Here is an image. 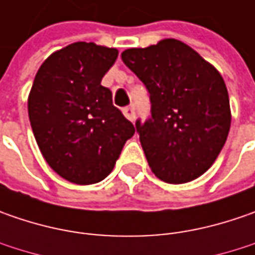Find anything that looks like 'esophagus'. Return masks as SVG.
I'll use <instances>...</instances> for the list:
<instances>
[{"instance_id":"esophagus-1","label":"esophagus","mask_w":255,"mask_h":255,"mask_svg":"<svg viewBox=\"0 0 255 255\" xmlns=\"http://www.w3.org/2000/svg\"><path fill=\"white\" fill-rule=\"evenodd\" d=\"M123 115L129 119V121H134V116H136V111H134V108L133 106H126L125 109H123Z\"/></svg>"}]
</instances>
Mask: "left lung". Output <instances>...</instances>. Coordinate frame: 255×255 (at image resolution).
<instances>
[{
  "label": "left lung",
  "instance_id": "left-lung-1",
  "mask_svg": "<svg viewBox=\"0 0 255 255\" xmlns=\"http://www.w3.org/2000/svg\"><path fill=\"white\" fill-rule=\"evenodd\" d=\"M122 61L150 98L152 116L137 119L136 130L152 171L171 184L197 179L217 159L230 130L221 75L177 39L126 49Z\"/></svg>",
  "mask_w": 255,
  "mask_h": 255
}]
</instances>
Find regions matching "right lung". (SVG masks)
Masks as SVG:
<instances>
[{"mask_svg": "<svg viewBox=\"0 0 255 255\" xmlns=\"http://www.w3.org/2000/svg\"><path fill=\"white\" fill-rule=\"evenodd\" d=\"M118 49L75 42L51 55L35 75L28 115L39 150L61 177L93 184L111 171L134 126L101 85Z\"/></svg>", "mask_w": 255, "mask_h": 255, "instance_id": "1", "label": "right lung"}]
</instances>
